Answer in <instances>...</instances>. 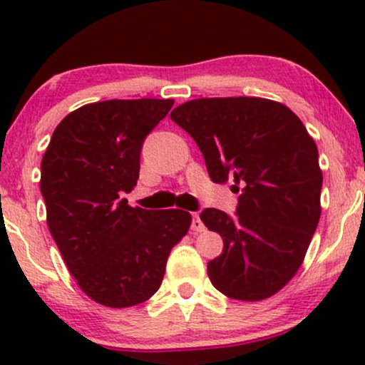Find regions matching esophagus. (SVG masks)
<instances>
[{
  "instance_id": "esophagus-1",
  "label": "esophagus",
  "mask_w": 365,
  "mask_h": 365,
  "mask_svg": "<svg viewBox=\"0 0 365 365\" xmlns=\"http://www.w3.org/2000/svg\"><path fill=\"white\" fill-rule=\"evenodd\" d=\"M192 230H194V232H204V230H206V226L200 221L199 212H194V215H192Z\"/></svg>"
}]
</instances>
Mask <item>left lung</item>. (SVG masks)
I'll use <instances>...</instances> for the list:
<instances>
[{"instance_id":"left-lung-1","label":"left lung","mask_w":365,"mask_h":365,"mask_svg":"<svg viewBox=\"0 0 365 365\" xmlns=\"http://www.w3.org/2000/svg\"><path fill=\"white\" fill-rule=\"evenodd\" d=\"M170 118L197 142L209 177L242 185L235 215L207 207L200 220L223 237L207 262L216 290L262 300L299 271L321 216L316 142L295 113L261 98H209L180 104Z\"/></svg>"}]
</instances>
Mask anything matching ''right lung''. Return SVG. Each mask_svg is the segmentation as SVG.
Here are the masks:
<instances>
[{
  "mask_svg": "<svg viewBox=\"0 0 365 365\" xmlns=\"http://www.w3.org/2000/svg\"><path fill=\"white\" fill-rule=\"evenodd\" d=\"M171 106V99L86 104L61 120L41 163L49 232L78 287L108 307L150 299L190 226L182 209L148 211L121 199L137 185L145 137Z\"/></svg>",
  "mask_w": 365,
  "mask_h": 365,
  "instance_id": "1",
  "label": "right lung"
}]
</instances>
